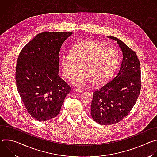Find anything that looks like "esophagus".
I'll use <instances>...</instances> for the list:
<instances>
[{"label":"esophagus","instance_id":"1","mask_svg":"<svg viewBox=\"0 0 157 157\" xmlns=\"http://www.w3.org/2000/svg\"><path fill=\"white\" fill-rule=\"evenodd\" d=\"M75 91H76V92L78 93H81L83 92V91L81 90V89H77V88L75 89Z\"/></svg>","mask_w":157,"mask_h":157}]
</instances>
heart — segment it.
I'll use <instances>...</instances> for the list:
<instances>
[{"label":"heart","mask_w":157,"mask_h":157,"mask_svg":"<svg viewBox=\"0 0 157 157\" xmlns=\"http://www.w3.org/2000/svg\"><path fill=\"white\" fill-rule=\"evenodd\" d=\"M119 63L118 52L96 40H84L77 43L71 52L66 53L61 61L64 75L75 76L71 82L82 88L92 82L94 86L103 84L113 76Z\"/></svg>","instance_id":"obj_1"}]
</instances>
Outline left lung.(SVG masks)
<instances>
[{
	"mask_svg": "<svg viewBox=\"0 0 157 157\" xmlns=\"http://www.w3.org/2000/svg\"><path fill=\"white\" fill-rule=\"evenodd\" d=\"M121 48L123 59L113 80L93 92L91 114L101 125H112L121 121L135 105L141 89V70L136 53L121 40L108 36Z\"/></svg>",
	"mask_w": 157,
	"mask_h": 157,
	"instance_id": "obj_1",
	"label": "left lung"
}]
</instances>
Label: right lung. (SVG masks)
<instances>
[{"label": "right lung", "mask_w": 157, "mask_h": 157, "mask_svg": "<svg viewBox=\"0 0 157 157\" xmlns=\"http://www.w3.org/2000/svg\"><path fill=\"white\" fill-rule=\"evenodd\" d=\"M73 32H44L22 48L15 70L16 85L29 114L39 121L59 113L71 87L59 76V55Z\"/></svg>", "instance_id": "add662e5"}]
</instances>
